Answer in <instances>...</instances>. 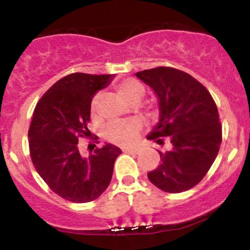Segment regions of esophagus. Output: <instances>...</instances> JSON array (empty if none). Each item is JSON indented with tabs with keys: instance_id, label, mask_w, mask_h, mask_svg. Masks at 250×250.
<instances>
[{
	"instance_id": "obj_1",
	"label": "esophagus",
	"mask_w": 250,
	"mask_h": 250,
	"mask_svg": "<svg viewBox=\"0 0 250 250\" xmlns=\"http://www.w3.org/2000/svg\"><path fill=\"white\" fill-rule=\"evenodd\" d=\"M123 151H125V153H128V154H139L140 149L139 148H125V149H123Z\"/></svg>"
}]
</instances>
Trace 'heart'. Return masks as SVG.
I'll return each mask as SVG.
<instances>
[{
	"label": "heart",
	"instance_id": "obj_1",
	"mask_svg": "<svg viewBox=\"0 0 250 250\" xmlns=\"http://www.w3.org/2000/svg\"><path fill=\"white\" fill-rule=\"evenodd\" d=\"M115 90L121 99L128 104L139 103L145 95V87L141 82L134 79H127L116 83ZM100 95L97 94L93 97L90 104L91 114L96 113L97 105H99ZM142 123L137 120L134 121H116L110 122L103 129V135L109 142L116 143V145H130L139 136L141 130Z\"/></svg>",
	"mask_w": 250,
	"mask_h": 250
}]
</instances>
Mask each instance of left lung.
I'll use <instances>...</instances> for the list:
<instances>
[{
	"label": "left lung",
	"mask_w": 250,
	"mask_h": 250,
	"mask_svg": "<svg viewBox=\"0 0 250 250\" xmlns=\"http://www.w3.org/2000/svg\"><path fill=\"white\" fill-rule=\"evenodd\" d=\"M159 100L160 119L147 135L170 149L159 151L161 163L148 179L163 191L181 193L196 186L216 159L222 141L217 107L209 91L189 74L157 67L135 74Z\"/></svg>",
	"instance_id": "obj_1"
}]
</instances>
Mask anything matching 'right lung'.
I'll return each instance as SVG.
<instances>
[{
    "mask_svg": "<svg viewBox=\"0 0 250 250\" xmlns=\"http://www.w3.org/2000/svg\"><path fill=\"white\" fill-rule=\"evenodd\" d=\"M114 75L74 73L59 80L36 104L28 131L34 167L54 193L84 203L96 200L110 183L121 149L105 143L83 157L79 137L90 134L91 100Z\"/></svg>",
    "mask_w": 250,
    "mask_h": 250,
    "instance_id": "obj_1",
    "label": "right lung"
}]
</instances>
